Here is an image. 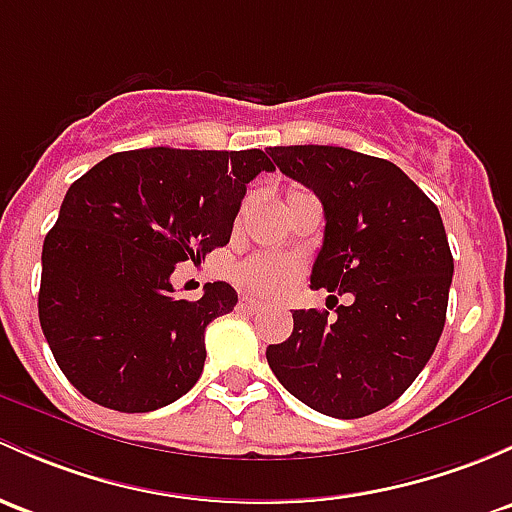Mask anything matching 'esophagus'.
Instances as JSON below:
<instances>
[{"label":"esophagus","instance_id":"34e87169","mask_svg":"<svg viewBox=\"0 0 512 512\" xmlns=\"http://www.w3.org/2000/svg\"><path fill=\"white\" fill-rule=\"evenodd\" d=\"M238 309H242V311H260L262 309V301L260 299H252V297H240Z\"/></svg>","mask_w":512,"mask_h":512}]
</instances>
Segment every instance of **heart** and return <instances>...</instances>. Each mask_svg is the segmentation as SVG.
I'll return each mask as SVG.
<instances>
[{
    "mask_svg": "<svg viewBox=\"0 0 512 512\" xmlns=\"http://www.w3.org/2000/svg\"><path fill=\"white\" fill-rule=\"evenodd\" d=\"M301 191H292L289 196H299ZM301 265L294 257L287 255H255L245 260L235 270V279L250 292L262 297H274L289 289V284L297 279Z\"/></svg>",
    "mask_w": 512,
    "mask_h": 512,
    "instance_id": "obj_1",
    "label": "heart"
}]
</instances>
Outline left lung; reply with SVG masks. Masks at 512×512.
Returning <instances> with one entry per match:
<instances>
[{
	"instance_id": "8db88e82",
	"label": "left lung",
	"mask_w": 512,
	"mask_h": 512,
	"mask_svg": "<svg viewBox=\"0 0 512 512\" xmlns=\"http://www.w3.org/2000/svg\"><path fill=\"white\" fill-rule=\"evenodd\" d=\"M267 154L324 206L311 287L353 294L333 321L328 311H294L292 336L267 348V363L328 417L383 410L422 373L444 331L454 257L439 208L387 159L321 144Z\"/></svg>"
}]
</instances>
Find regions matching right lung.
Wrapping results in <instances>:
<instances>
[{
  "instance_id": "right-lung-1",
  "label": "right lung",
  "mask_w": 512,
  "mask_h": 512,
  "mask_svg": "<svg viewBox=\"0 0 512 512\" xmlns=\"http://www.w3.org/2000/svg\"><path fill=\"white\" fill-rule=\"evenodd\" d=\"M274 164L260 149H134L68 188L41 252L39 321L78 392L117 412L186 395L206 363V326L233 311L230 284L174 297L181 262L228 245L247 184Z\"/></svg>"
}]
</instances>
